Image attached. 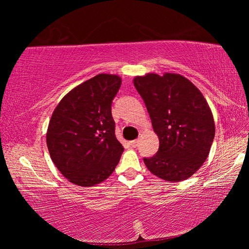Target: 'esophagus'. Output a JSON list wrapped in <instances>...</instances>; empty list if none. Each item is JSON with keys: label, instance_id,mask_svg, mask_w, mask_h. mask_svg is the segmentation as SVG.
Returning <instances> with one entry per match:
<instances>
[{"label": "esophagus", "instance_id": "1", "mask_svg": "<svg viewBox=\"0 0 249 249\" xmlns=\"http://www.w3.org/2000/svg\"><path fill=\"white\" fill-rule=\"evenodd\" d=\"M130 146L132 147H137L138 146V140H135V141H132L129 142Z\"/></svg>", "mask_w": 249, "mask_h": 249}]
</instances>
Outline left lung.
<instances>
[{
	"label": "left lung",
	"instance_id": "obj_1",
	"mask_svg": "<svg viewBox=\"0 0 249 249\" xmlns=\"http://www.w3.org/2000/svg\"><path fill=\"white\" fill-rule=\"evenodd\" d=\"M159 138V149L144 158L148 170L166 181L196 174L215 135L212 112L200 90L181 74L148 73L134 79Z\"/></svg>",
	"mask_w": 249,
	"mask_h": 249
}]
</instances>
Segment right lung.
<instances>
[{"instance_id":"obj_1","label":"right lung","mask_w":249,"mask_h":249,"mask_svg":"<svg viewBox=\"0 0 249 249\" xmlns=\"http://www.w3.org/2000/svg\"><path fill=\"white\" fill-rule=\"evenodd\" d=\"M119 75L101 73L65 95L54 108L47 130V147L58 170L70 182L92 187L108 178L124 147L116 140L113 99Z\"/></svg>"}]
</instances>
